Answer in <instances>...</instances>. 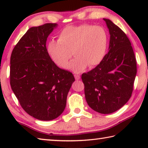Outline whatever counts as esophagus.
Listing matches in <instances>:
<instances>
[{"label":"esophagus","instance_id":"34e87169","mask_svg":"<svg viewBox=\"0 0 148 148\" xmlns=\"http://www.w3.org/2000/svg\"><path fill=\"white\" fill-rule=\"evenodd\" d=\"M74 77H75V79L76 80H78L80 79V76L79 75H77V74H74Z\"/></svg>","mask_w":148,"mask_h":148}]
</instances>
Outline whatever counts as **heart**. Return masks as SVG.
Segmentation results:
<instances>
[{"label":"heart","instance_id":"heart-1","mask_svg":"<svg viewBox=\"0 0 148 148\" xmlns=\"http://www.w3.org/2000/svg\"><path fill=\"white\" fill-rule=\"evenodd\" d=\"M108 42V34L103 27L84 24L64 29L59 34L58 41L49 42L47 50L52 61L62 69L68 68L74 53L76 57L70 64V69L79 72L87 65L94 67L103 61Z\"/></svg>","mask_w":148,"mask_h":148}]
</instances>
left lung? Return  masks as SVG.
Listing matches in <instances>:
<instances>
[{
	"mask_svg": "<svg viewBox=\"0 0 148 148\" xmlns=\"http://www.w3.org/2000/svg\"><path fill=\"white\" fill-rule=\"evenodd\" d=\"M109 51L101 63L82 75L86 101L99 113L108 114L121 108L131 98L136 75V61L126 34L108 19Z\"/></svg>",
	"mask_w": 148,
	"mask_h": 148,
	"instance_id": "8db88e82",
	"label": "left lung"
}]
</instances>
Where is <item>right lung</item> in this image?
<instances>
[{
  "instance_id": "add662e5",
  "label": "right lung",
  "mask_w": 148,
  "mask_h": 148,
  "mask_svg": "<svg viewBox=\"0 0 148 148\" xmlns=\"http://www.w3.org/2000/svg\"><path fill=\"white\" fill-rule=\"evenodd\" d=\"M57 26L46 23L30 28L15 46L10 57V86L23 109L42 121L59 117L75 81L49 57L47 38Z\"/></svg>"
}]
</instances>
